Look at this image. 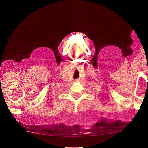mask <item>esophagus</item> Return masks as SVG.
<instances>
[{"mask_svg":"<svg viewBox=\"0 0 148 148\" xmlns=\"http://www.w3.org/2000/svg\"><path fill=\"white\" fill-rule=\"evenodd\" d=\"M81 82V80H80V79H76V82Z\"/></svg>","mask_w":148,"mask_h":148,"instance_id":"34e87169","label":"esophagus"}]
</instances>
